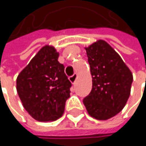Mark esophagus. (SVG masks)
Returning <instances> with one entry per match:
<instances>
[{"label":"esophagus","mask_w":146,"mask_h":146,"mask_svg":"<svg viewBox=\"0 0 146 146\" xmlns=\"http://www.w3.org/2000/svg\"><path fill=\"white\" fill-rule=\"evenodd\" d=\"M77 78H78V75H77V73H74L73 76L69 77V80H70V82H71L72 84H75Z\"/></svg>","instance_id":"esophagus-1"}]
</instances>
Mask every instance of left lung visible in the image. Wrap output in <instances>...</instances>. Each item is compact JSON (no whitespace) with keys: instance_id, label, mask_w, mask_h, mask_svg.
<instances>
[{"instance_id":"1","label":"left lung","mask_w":146,"mask_h":146,"mask_svg":"<svg viewBox=\"0 0 146 146\" xmlns=\"http://www.w3.org/2000/svg\"><path fill=\"white\" fill-rule=\"evenodd\" d=\"M85 50L92 75V90L83 102L92 117L106 120L125 106L130 96L133 74L105 40H99Z\"/></svg>"}]
</instances>
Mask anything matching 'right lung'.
Returning <instances> with one entry per match:
<instances>
[{
  "instance_id": "1",
  "label": "right lung",
  "mask_w": 146,
  "mask_h": 146,
  "mask_svg": "<svg viewBox=\"0 0 146 146\" xmlns=\"http://www.w3.org/2000/svg\"><path fill=\"white\" fill-rule=\"evenodd\" d=\"M59 53L44 45L17 78V91L24 109L37 121H56L70 97L71 82L58 62Z\"/></svg>"
}]
</instances>
